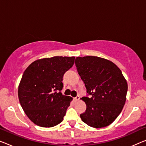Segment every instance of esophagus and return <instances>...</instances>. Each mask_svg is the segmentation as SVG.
I'll list each match as a JSON object with an SVG mask.
<instances>
[{
    "instance_id": "esophagus-1",
    "label": "esophagus",
    "mask_w": 146,
    "mask_h": 146,
    "mask_svg": "<svg viewBox=\"0 0 146 146\" xmlns=\"http://www.w3.org/2000/svg\"><path fill=\"white\" fill-rule=\"evenodd\" d=\"M80 96H76L75 98H74V100L75 102H77L78 100H80Z\"/></svg>"
}]
</instances>
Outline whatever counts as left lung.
<instances>
[{
    "instance_id": "1",
    "label": "left lung",
    "mask_w": 146,
    "mask_h": 146,
    "mask_svg": "<svg viewBox=\"0 0 146 146\" xmlns=\"http://www.w3.org/2000/svg\"><path fill=\"white\" fill-rule=\"evenodd\" d=\"M75 64L90 96L82 98L87 108L81 119L94 128L108 126L126 101L128 86L121 71L110 60L95 56L78 57Z\"/></svg>"
}]
</instances>
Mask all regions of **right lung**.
<instances>
[{"instance_id": "add662e5", "label": "right lung", "mask_w": 146, "mask_h": 146, "mask_svg": "<svg viewBox=\"0 0 146 146\" xmlns=\"http://www.w3.org/2000/svg\"><path fill=\"white\" fill-rule=\"evenodd\" d=\"M74 57H53L35 60L25 70L18 87L22 108L30 120L52 127L63 120L72 98L62 95V78L73 66Z\"/></svg>"}]
</instances>
